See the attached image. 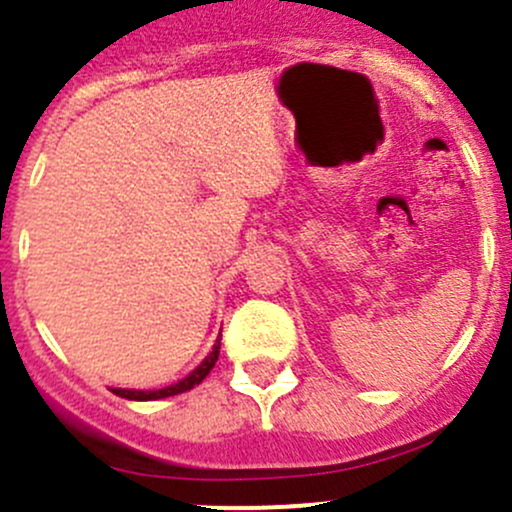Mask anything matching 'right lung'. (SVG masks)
I'll use <instances>...</instances> for the list:
<instances>
[{
  "mask_svg": "<svg viewBox=\"0 0 512 512\" xmlns=\"http://www.w3.org/2000/svg\"><path fill=\"white\" fill-rule=\"evenodd\" d=\"M220 339H223V334H218V339H215L210 354L205 356V359L200 361V364L195 366L188 376H183V379L175 381V384L163 386V389H148V391H143V389H111V391L116 396H121V399H128V401H158V399H168V396H175V394H183V391H190L193 386H198L200 381L210 374V371H213L215 361H218V356H220Z\"/></svg>",
  "mask_w": 512,
  "mask_h": 512,
  "instance_id": "add662e5",
  "label": "right lung"
}]
</instances>
